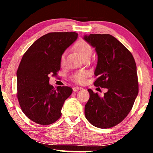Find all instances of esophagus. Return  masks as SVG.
Instances as JSON below:
<instances>
[{
	"mask_svg": "<svg viewBox=\"0 0 153 153\" xmlns=\"http://www.w3.org/2000/svg\"><path fill=\"white\" fill-rule=\"evenodd\" d=\"M82 88H81V87H74V88H73V90L74 92H77V91H78V90H82Z\"/></svg>",
	"mask_w": 153,
	"mask_h": 153,
	"instance_id": "esophagus-1",
	"label": "esophagus"
}]
</instances>
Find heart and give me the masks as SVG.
I'll return each mask as SVG.
<instances>
[{"instance_id": "heart-1", "label": "heart", "mask_w": 153, "mask_h": 153, "mask_svg": "<svg viewBox=\"0 0 153 153\" xmlns=\"http://www.w3.org/2000/svg\"><path fill=\"white\" fill-rule=\"evenodd\" d=\"M74 48L79 55L84 59L88 56H91L92 53V49L86 41L84 40H79L77 41L74 46ZM65 61V53H63L60 58V63L63 65ZM88 73L86 71H77L71 76V79L76 84H83L86 80Z\"/></svg>"}]
</instances>
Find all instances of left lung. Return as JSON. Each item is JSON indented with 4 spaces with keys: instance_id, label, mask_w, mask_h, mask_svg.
<instances>
[{
    "instance_id": "obj_1",
    "label": "left lung",
    "mask_w": 153,
    "mask_h": 153,
    "mask_svg": "<svg viewBox=\"0 0 153 153\" xmlns=\"http://www.w3.org/2000/svg\"><path fill=\"white\" fill-rule=\"evenodd\" d=\"M84 38L98 55L94 85L108 90L103 97L88 90L85 116L97 128H112L127 117L138 94L136 62L130 51L113 36L96 33Z\"/></svg>"
}]
</instances>
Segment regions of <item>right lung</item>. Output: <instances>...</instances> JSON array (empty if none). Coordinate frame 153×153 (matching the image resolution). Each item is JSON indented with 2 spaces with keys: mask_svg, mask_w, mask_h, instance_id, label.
Returning a JSON list of instances; mask_svg holds the SVG:
<instances>
[{
  "mask_svg": "<svg viewBox=\"0 0 153 153\" xmlns=\"http://www.w3.org/2000/svg\"><path fill=\"white\" fill-rule=\"evenodd\" d=\"M77 38L76 32H51L36 40L24 53L17 71V97L24 113L33 122L50 125L61 116L71 88L49 84V75L60 70V58Z\"/></svg>",
  "mask_w": 153,
  "mask_h": 153,
  "instance_id": "1",
  "label": "right lung"
}]
</instances>
